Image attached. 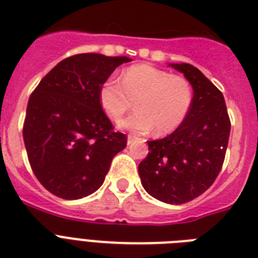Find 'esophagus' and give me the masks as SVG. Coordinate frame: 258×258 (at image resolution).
I'll return each instance as SVG.
<instances>
[{
    "label": "esophagus",
    "mask_w": 258,
    "mask_h": 258,
    "mask_svg": "<svg viewBox=\"0 0 258 258\" xmlns=\"http://www.w3.org/2000/svg\"><path fill=\"white\" fill-rule=\"evenodd\" d=\"M135 140H138V138H136V136H134V135L127 136V143H128V144H131L133 142H135Z\"/></svg>",
    "instance_id": "obj_1"
}]
</instances>
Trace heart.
Here are the masks:
<instances>
[{
    "mask_svg": "<svg viewBox=\"0 0 258 258\" xmlns=\"http://www.w3.org/2000/svg\"><path fill=\"white\" fill-rule=\"evenodd\" d=\"M99 103L108 118L118 120L135 100L136 111L118 123L134 133H172L184 122L192 104V87L180 75L151 64H135L123 71L119 82L107 79L99 87Z\"/></svg>",
    "mask_w": 258,
    "mask_h": 258,
    "instance_id": "1",
    "label": "heart"
}]
</instances>
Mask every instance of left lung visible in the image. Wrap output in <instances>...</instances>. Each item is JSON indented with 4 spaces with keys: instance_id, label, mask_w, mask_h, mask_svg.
<instances>
[{
    "instance_id": "left-lung-1",
    "label": "left lung",
    "mask_w": 258,
    "mask_h": 258,
    "mask_svg": "<svg viewBox=\"0 0 258 258\" xmlns=\"http://www.w3.org/2000/svg\"><path fill=\"white\" fill-rule=\"evenodd\" d=\"M194 89L189 112L172 134L150 140L147 158L139 164L142 185L167 204L198 198L216 180L227 152L231 120L216 86L189 63H169Z\"/></svg>"
}]
</instances>
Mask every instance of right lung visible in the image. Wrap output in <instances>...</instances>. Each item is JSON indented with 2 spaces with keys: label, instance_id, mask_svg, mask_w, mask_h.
I'll list each match as a JSON object with an SVG mask.
<instances>
[{
  "label": "right lung",
  "instance_id": "obj_1",
  "mask_svg": "<svg viewBox=\"0 0 258 258\" xmlns=\"http://www.w3.org/2000/svg\"><path fill=\"white\" fill-rule=\"evenodd\" d=\"M127 56L85 53L60 60L27 103L24 142L39 183L53 195L78 200L103 184L127 138L114 133L99 103V87Z\"/></svg>",
  "mask_w": 258,
  "mask_h": 258
}]
</instances>
